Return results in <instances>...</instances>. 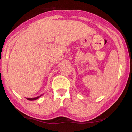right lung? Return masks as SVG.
I'll use <instances>...</instances> for the list:
<instances>
[{
	"mask_svg": "<svg viewBox=\"0 0 132 132\" xmlns=\"http://www.w3.org/2000/svg\"><path fill=\"white\" fill-rule=\"evenodd\" d=\"M40 96H41V95H40ZM40 96H38V97H35V98H27V99H28V100H29V101H33V100H35V99H38V98L40 97Z\"/></svg>",
	"mask_w": 132,
	"mask_h": 132,
	"instance_id": "right-lung-1",
	"label": "right lung"
}]
</instances>
